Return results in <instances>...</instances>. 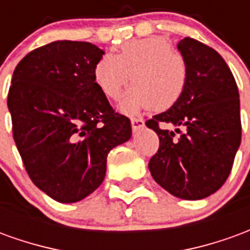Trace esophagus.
Returning a JSON list of instances; mask_svg holds the SVG:
<instances>
[{"label":"esophagus","mask_w":250,"mask_h":250,"mask_svg":"<svg viewBox=\"0 0 250 250\" xmlns=\"http://www.w3.org/2000/svg\"><path fill=\"white\" fill-rule=\"evenodd\" d=\"M131 125H132V131L138 132L145 127V122H143V119H139V118H132L131 119Z\"/></svg>","instance_id":"1"}]
</instances>
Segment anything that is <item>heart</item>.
<instances>
[{
	"instance_id": "obj_1",
	"label": "heart",
	"mask_w": 250,
	"mask_h": 250,
	"mask_svg": "<svg viewBox=\"0 0 250 250\" xmlns=\"http://www.w3.org/2000/svg\"><path fill=\"white\" fill-rule=\"evenodd\" d=\"M188 77L185 59L161 36L128 41L116 56L105 55L93 68V82L109 99L119 98L132 82L120 102V109L127 114L146 108L167 111L184 95Z\"/></svg>"
}]
</instances>
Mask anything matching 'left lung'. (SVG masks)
<instances>
[{
    "label": "left lung",
    "instance_id": "obj_1",
    "mask_svg": "<svg viewBox=\"0 0 250 250\" xmlns=\"http://www.w3.org/2000/svg\"><path fill=\"white\" fill-rule=\"evenodd\" d=\"M178 51L188 64V85L171 108L146 122L159 138L148 168L168 193L194 201L215 193L230 174L241 143L240 95L229 66L213 48L185 37ZM162 124H173L180 135L161 129Z\"/></svg>",
    "mask_w": 250,
    "mask_h": 250
}]
</instances>
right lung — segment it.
Returning a JSON list of instances; mask_svg holds the SVG:
<instances>
[{
  "label": "right lung",
  "mask_w": 250,
  "mask_h": 250,
  "mask_svg": "<svg viewBox=\"0 0 250 250\" xmlns=\"http://www.w3.org/2000/svg\"><path fill=\"white\" fill-rule=\"evenodd\" d=\"M104 51L84 41H53L17 64L8 93L13 138L25 170L51 198L72 204L102 185L107 155L131 138L93 82Z\"/></svg>",
  "instance_id": "right-lung-1"
}]
</instances>
